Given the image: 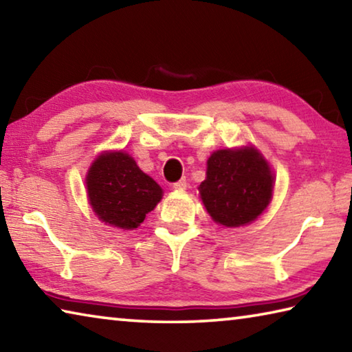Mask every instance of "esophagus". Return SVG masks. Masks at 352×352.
Listing matches in <instances>:
<instances>
[{
	"label": "esophagus",
	"mask_w": 352,
	"mask_h": 352,
	"mask_svg": "<svg viewBox=\"0 0 352 352\" xmlns=\"http://www.w3.org/2000/svg\"><path fill=\"white\" fill-rule=\"evenodd\" d=\"M186 184H188V182H186V178H182V180H178V182H175L174 184H172V186H174L175 189H184V188H186Z\"/></svg>",
	"instance_id": "1"
}]
</instances>
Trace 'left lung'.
<instances>
[{"mask_svg":"<svg viewBox=\"0 0 352 352\" xmlns=\"http://www.w3.org/2000/svg\"><path fill=\"white\" fill-rule=\"evenodd\" d=\"M199 189L208 212L217 223L241 226L261 216L269 205L273 175L253 147L217 151L208 160L206 180Z\"/></svg>","mask_w":352,"mask_h":352,"instance_id":"obj_1","label":"left lung"}]
</instances>
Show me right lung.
I'll use <instances>...</instances> for the list:
<instances>
[{"label": "right lung", "instance_id": "obj_1", "mask_svg": "<svg viewBox=\"0 0 352 352\" xmlns=\"http://www.w3.org/2000/svg\"><path fill=\"white\" fill-rule=\"evenodd\" d=\"M87 189L98 217L124 230L138 228L163 195L158 183L124 152L100 155L88 172Z\"/></svg>", "mask_w": 352, "mask_h": 352}]
</instances>
